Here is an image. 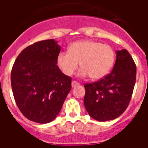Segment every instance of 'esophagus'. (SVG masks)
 <instances>
[{"mask_svg": "<svg viewBox=\"0 0 148 148\" xmlns=\"http://www.w3.org/2000/svg\"><path fill=\"white\" fill-rule=\"evenodd\" d=\"M79 84H80L78 83V82H75V81H73V82H72V87H78V86H79Z\"/></svg>", "mask_w": 148, "mask_h": 148, "instance_id": "34e87169", "label": "esophagus"}]
</instances>
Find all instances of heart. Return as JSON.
I'll list each match as a JSON object with an SVG mask.
<instances>
[{"label":"heart","instance_id":"b5f03b06","mask_svg":"<svg viewBox=\"0 0 148 148\" xmlns=\"http://www.w3.org/2000/svg\"><path fill=\"white\" fill-rule=\"evenodd\" d=\"M115 52L110 46L92 40H82L73 42L67 51L61 52L56 62L64 75H72L80 62L81 76L89 75L92 80L105 76L113 66Z\"/></svg>","mask_w":148,"mask_h":148}]
</instances>
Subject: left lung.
I'll list each match as a JSON object with an SVG mask.
<instances>
[{"label":"left lung","instance_id":"obj_1","mask_svg":"<svg viewBox=\"0 0 148 148\" xmlns=\"http://www.w3.org/2000/svg\"><path fill=\"white\" fill-rule=\"evenodd\" d=\"M136 77V66L126 49L116 51L113 70L100 80L86 83L84 107L92 119L99 121L121 116L129 105Z\"/></svg>","mask_w":148,"mask_h":148}]
</instances>
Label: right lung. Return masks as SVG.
I'll return each instance as SVG.
<instances>
[{
	"mask_svg": "<svg viewBox=\"0 0 148 148\" xmlns=\"http://www.w3.org/2000/svg\"><path fill=\"white\" fill-rule=\"evenodd\" d=\"M60 51L54 39L40 40L23 49L13 64L14 99L30 121L46 124L55 119L71 90L72 78L56 64Z\"/></svg>",
	"mask_w": 148,
	"mask_h": 148,
	"instance_id": "1",
	"label": "right lung"
}]
</instances>
